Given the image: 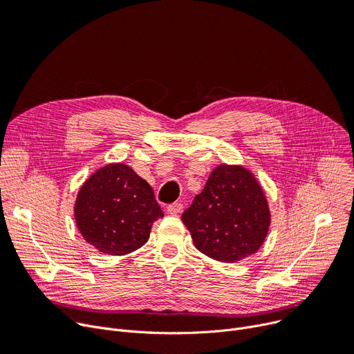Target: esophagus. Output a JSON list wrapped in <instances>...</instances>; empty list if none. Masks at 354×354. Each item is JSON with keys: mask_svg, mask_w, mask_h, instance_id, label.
<instances>
[{"mask_svg": "<svg viewBox=\"0 0 354 354\" xmlns=\"http://www.w3.org/2000/svg\"><path fill=\"white\" fill-rule=\"evenodd\" d=\"M167 212L170 213V214H173V216H177V214H180L183 212V205L181 203H171L170 206L167 207Z\"/></svg>", "mask_w": 354, "mask_h": 354, "instance_id": "1", "label": "esophagus"}]
</instances>
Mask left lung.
Listing matches in <instances>:
<instances>
[{
  "label": "left lung",
  "instance_id": "left-lung-1",
  "mask_svg": "<svg viewBox=\"0 0 354 354\" xmlns=\"http://www.w3.org/2000/svg\"><path fill=\"white\" fill-rule=\"evenodd\" d=\"M265 194L246 168L218 165L206 186L181 214L194 246L216 261L238 262L254 255L269 229Z\"/></svg>",
  "mask_w": 354,
  "mask_h": 354
}]
</instances>
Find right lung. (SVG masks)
<instances>
[{
	"label": "right lung",
	"mask_w": 354,
	"mask_h": 354,
	"mask_svg": "<svg viewBox=\"0 0 354 354\" xmlns=\"http://www.w3.org/2000/svg\"><path fill=\"white\" fill-rule=\"evenodd\" d=\"M162 216L149 184L125 164L99 168L79 190L75 205L82 236L106 255L141 248Z\"/></svg>",
	"instance_id": "add662e5"
}]
</instances>
